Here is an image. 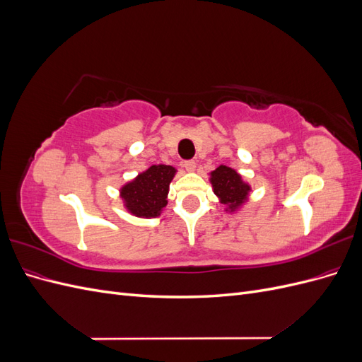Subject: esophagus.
Wrapping results in <instances>:
<instances>
[{
    "instance_id": "34e87169",
    "label": "esophagus",
    "mask_w": 362,
    "mask_h": 362,
    "mask_svg": "<svg viewBox=\"0 0 362 362\" xmlns=\"http://www.w3.org/2000/svg\"><path fill=\"white\" fill-rule=\"evenodd\" d=\"M184 168H185V170H187V172H194V169H196V163H194L193 160L184 161Z\"/></svg>"
}]
</instances>
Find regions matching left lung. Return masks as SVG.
Instances as JSON below:
<instances>
[{
    "mask_svg": "<svg viewBox=\"0 0 362 362\" xmlns=\"http://www.w3.org/2000/svg\"><path fill=\"white\" fill-rule=\"evenodd\" d=\"M210 181L213 184L214 194H217L221 202L228 205L231 211L237 210L247 199L250 187L246 182H243L242 177L231 168L218 166L211 172Z\"/></svg>",
    "mask_w": 362,
    "mask_h": 362,
    "instance_id": "1",
    "label": "left lung"
}]
</instances>
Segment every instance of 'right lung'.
<instances>
[{"label":"right lung","mask_w":362,"mask_h":362,"mask_svg":"<svg viewBox=\"0 0 362 362\" xmlns=\"http://www.w3.org/2000/svg\"><path fill=\"white\" fill-rule=\"evenodd\" d=\"M175 168L156 164L137 175V178L120 189L127 210L137 217H157L166 206L169 184L175 177Z\"/></svg>","instance_id":"obj_1"}]
</instances>
